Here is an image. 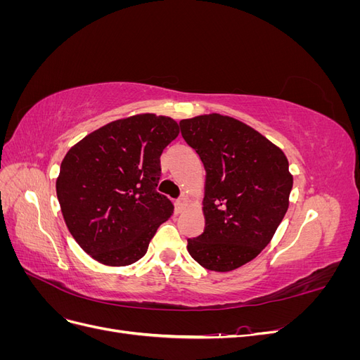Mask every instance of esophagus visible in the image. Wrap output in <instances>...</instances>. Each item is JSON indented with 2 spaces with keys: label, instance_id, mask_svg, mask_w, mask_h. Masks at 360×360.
Segmentation results:
<instances>
[{
  "label": "esophagus",
  "instance_id": "obj_1",
  "mask_svg": "<svg viewBox=\"0 0 360 360\" xmlns=\"http://www.w3.org/2000/svg\"><path fill=\"white\" fill-rule=\"evenodd\" d=\"M186 205H188V198L184 197V195H183V197H180V198H177V200H176L177 212H183V210H184V207H186Z\"/></svg>",
  "mask_w": 360,
  "mask_h": 360
}]
</instances>
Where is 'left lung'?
<instances>
[{
    "instance_id": "8db88e82",
    "label": "left lung",
    "mask_w": 360,
    "mask_h": 360,
    "mask_svg": "<svg viewBox=\"0 0 360 360\" xmlns=\"http://www.w3.org/2000/svg\"><path fill=\"white\" fill-rule=\"evenodd\" d=\"M180 132L207 171L204 233L188 238L202 267L230 271L254 259L288 209L292 177L282 150L236 118L181 120Z\"/></svg>"
}]
</instances>
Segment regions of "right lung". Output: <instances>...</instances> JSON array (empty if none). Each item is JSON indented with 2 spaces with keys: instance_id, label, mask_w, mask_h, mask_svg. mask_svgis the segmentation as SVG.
<instances>
[{
  "instance_id": "right-lung-1",
  "label": "right lung",
  "mask_w": 360,
  "mask_h": 360,
  "mask_svg": "<svg viewBox=\"0 0 360 360\" xmlns=\"http://www.w3.org/2000/svg\"><path fill=\"white\" fill-rule=\"evenodd\" d=\"M179 124L155 114L117 120L94 130L64 156L57 197L78 245L106 266L143 258L174 205L156 191L160 155Z\"/></svg>"
}]
</instances>
